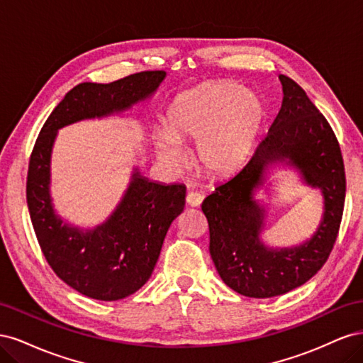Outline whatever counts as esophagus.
Masks as SVG:
<instances>
[{"mask_svg": "<svg viewBox=\"0 0 363 363\" xmlns=\"http://www.w3.org/2000/svg\"><path fill=\"white\" fill-rule=\"evenodd\" d=\"M186 203L191 207H196L203 203V195L199 192H188L186 195Z\"/></svg>", "mask_w": 363, "mask_h": 363, "instance_id": "34e87169", "label": "esophagus"}]
</instances>
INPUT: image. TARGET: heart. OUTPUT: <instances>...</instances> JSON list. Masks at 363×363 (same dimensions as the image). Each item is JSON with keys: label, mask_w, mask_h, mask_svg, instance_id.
Returning a JSON list of instances; mask_svg holds the SVG:
<instances>
[{"label": "heart", "mask_w": 363, "mask_h": 363, "mask_svg": "<svg viewBox=\"0 0 363 363\" xmlns=\"http://www.w3.org/2000/svg\"><path fill=\"white\" fill-rule=\"evenodd\" d=\"M265 116L260 98L235 82H212L175 98L156 139L157 155L179 168L177 144H196V159L212 174H228L242 163Z\"/></svg>", "instance_id": "1"}]
</instances>
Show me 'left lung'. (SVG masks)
Instances as JSON below:
<instances>
[{
  "mask_svg": "<svg viewBox=\"0 0 363 363\" xmlns=\"http://www.w3.org/2000/svg\"><path fill=\"white\" fill-rule=\"evenodd\" d=\"M283 103L248 163L203 201L211 233V256L228 288L252 298L286 294L323 268L339 233L345 203V168L337 138L301 87L280 75ZM288 157L306 181L323 191L326 212L320 228L306 245L269 250L258 240L262 213L252 189L267 163Z\"/></svg>",
  "mask_w": 363,
  "mask_h": 363,
  "instance_id": "8db88e82",
  "label": "left lung"
}]
</instances>
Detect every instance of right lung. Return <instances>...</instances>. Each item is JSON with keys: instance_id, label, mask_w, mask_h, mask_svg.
<instances>
[{"instance_id": "add662e5", "label": "right lung", "mask_w": 363, "mask_h": 363, "mask_svg": "<svg viewBox=\"0 0 363 363\" xmlns=\"http://www.w3.org/2000/svg\"><path fill=\"white\" fill-rule=\"evenodd\" d=\"M164 71H142L112 83H80L51 112L35 142L27 204L39 247L65 283L89 298L115 301L150 279L171 223L184 208L183 184L133 175L113 215L91 232L63 224L50 200V156L57 130L80 119L123 112L157 89Z\"/></svg>"}]
</instances>
